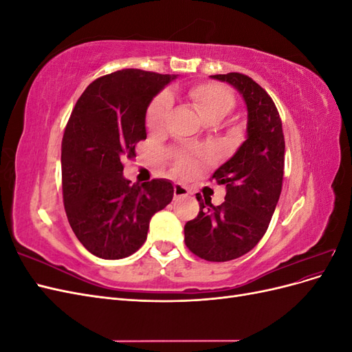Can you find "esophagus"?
<instances>
[{"label": "esophagus", "mask_w": 352, "mask_h": 352, "mask_svg": "<svg viewBox=\"0 0 352 352\" xmlns=\"http://www.w3.org/2000/svg\"><path fill=\"white\" fill-rule=\"evenodd\" d=\"M188 194H189L188 188L182 186L180 184H175V186H173V195H175V198H182V197H186Z\"/></svg>", "instance_id": "1"}]
</instances>
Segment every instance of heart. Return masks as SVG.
<instances>
[{
	"label": "heart",
	"instance_id": "1",
	"mask_svg": "<svg viewBox=\"0 0 352 352\" xmlns=\"http://www.w3.org/2000/svg\"><path fill=\"white\" fill-rule=\"evenodd\" d=\"M188 95L190 101L194 102L197 111L207 122H219L235 109L236 98L228 87L217 82H201L192 85L189 88ZM172 109V98L167 92L155 95L148 105L145 113V126L150 132H160L167 122V116ZM175 172L188 176L192 175L199 160H208L206 153H186V151H175L172 154Z\"/></svg>",
	"mask_w": 352,
	"mask_h": 352
}]
</instances>
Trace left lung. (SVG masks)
Masks as SVG:
<instances>
[{
	"label": "left lung",
	"mask_w": 352,
	"mask_h": 352,
	"mask_svg": "<svg viewBox=\"0 0 352 352\" xmlns=\"http://www.w3.org/2000/svg\"><path fill=\"white\" fill-rule=\"evenodd\" d=\"M212 79L235 87L248 109L247 141L211 176L226 185L220 206L199 201V212L185 225V243L207 261H230L250 252L264 236L282 192L285 136L270 95L247 74L232 72Z\"/></svg>",
	"instance_id": "left-lung-1"
}]
</instances>
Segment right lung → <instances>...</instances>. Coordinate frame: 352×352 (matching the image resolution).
Listing matches in <instances>:
<instances>
[{
	"label": "right lung",
	"instance_id": "obj_1",
	"mask_svg": "<svg viewBox=\"0 0 352 352\" xmlns=\"http://www.w3.org/2000/svg\"><path fill=\"white\" fill-rule=\"evenodd\" d=\"M176 76L123 69L95 79L70 114L61 142L63 202L70 228L91 254L104 260L140 250L150 220L173 198L164 179L131 184L123 158L146 140L145 113Z\"/></svg>",
	"mask_w": 352,
	"mask_h": 352
}]
</instances>
